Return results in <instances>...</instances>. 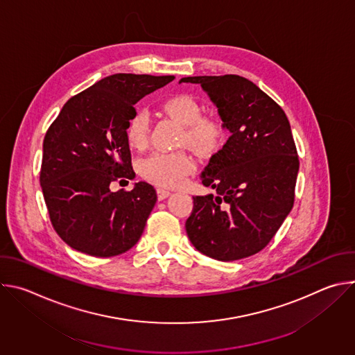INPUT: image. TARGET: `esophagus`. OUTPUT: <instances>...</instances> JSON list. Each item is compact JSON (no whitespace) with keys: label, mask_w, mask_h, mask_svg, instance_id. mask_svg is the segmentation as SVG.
I'll use <instances>...</instances> for the list:
<instances>
[{"label":"esophagus","mask_w":355,"mask_h":355,"mask_svg":"<svg viewBox=\"0 0 355 355\" xmlns=\"http://www.w3.org/2000/svg\"><path fill=\"white\" fill-rule=\"evenodd\" d=\"M170 195H171V192H170L168 189H166V188H157V196H159L160 200L166 199V198L170 196Z\"/></svg>","instance_id":"34e87169"}]
</instances>
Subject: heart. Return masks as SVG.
Instances as JSON below:
<instances>
[{
    "label": "heart",
    "mask_w": 355,
    "mask_h": 355,
    "mask_svg": "<svg viewBox=\"0 0 355 355\" xmlns=\"http://www.w3.org/2000/svg\"><path fill=\"white\" fill-rule=\"evenodd\" d=\"M162 110L168 116L185 126L181 143L187 144L198 155H212L220 148L226 137L225 125L212 116H202V108L196 101L184 94L166 98ZM126 139L133 148H143L148 140V118L137 111L126 125ZM139 174L159 187L174 188L184 182L193 170L192 159L182 151H156L141 159L137 164Z\"/></svg>",
    "instance_id": "heart-1"
}]
</instances>
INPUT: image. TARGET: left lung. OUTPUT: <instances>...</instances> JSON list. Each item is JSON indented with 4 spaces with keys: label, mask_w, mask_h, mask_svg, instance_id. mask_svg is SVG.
<instances>
[{
    "label": "left lung",
    "mask_w": 355,
    "mask_h": 355,
    "mask_svg": "<svg viewBox=\"0 0 355 355\" xmlns=\"http://www.w3.org/2000/svg\"><path fill=\"white\" fill-rule=\"evenodd\" d=\"M181 83L199 84L230 132L200 173L202 184L216 195L193 196L187 234L211 259L250 257L270 243L293 207L299 159L289 121L244 77L198 76Z\"/></svg>",
    "instance_id": "obj_1"
}]
</instances>
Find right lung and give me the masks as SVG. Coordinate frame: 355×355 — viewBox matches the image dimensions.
<instances>
[{"mask_svg": "<svg viewBox=\"0 0 355 355\" xmlns=\"http://www.w3.org/2000/svg\"><path fill=\"white\" fill-rule=\"evenodd\" d=\"M174 76L114 74L71 96L43 140L40 187L50 220L71 248L114 257L140 239L157 193L144 181L132 191L111 184L136 177L126 125L133 105Z\"/></svg>", "mask_w": 355, "mask_h": 355, "instance_id": "obj_1", "label": "right lung"}]
</instances>
